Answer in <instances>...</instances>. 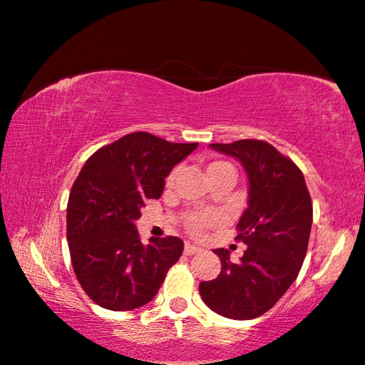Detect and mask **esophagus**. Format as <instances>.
<instances>
[{"mask_svg": "<svg viewBox=\"0 0 365 365\" xmlns=\"http://www.w3.org/2000/svg\"><path fill=\"white\" fill-rule=\"evenodd\" d=\"M200 252H201L200 246H194L191 243H186V246H184V255H196Z\"/></svg>", "mask_w": 365, "mask_h": 365, "instance_id": "34e87169", "label": "esophagus"}]
</instances>
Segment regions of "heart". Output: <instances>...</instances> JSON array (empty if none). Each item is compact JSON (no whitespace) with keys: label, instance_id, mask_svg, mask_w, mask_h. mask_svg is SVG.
<instances>
[{"label":"heart","instance_id":"heart-1","mask_svg":"<svg viewBox=\"0 0 365 365\" xmlns=\"http://www.w3.org/2000/svg\"><path fill=\"white\" fill-rule=\"evenodd\" d=\"M223 168H231V165L226 163H211L210 168H207V171H212V169H223ZM171 181H173V174L168 178V184H171ZM202 226H205V220H200V217H194V220L189 221V230H191L192 233H201Z\"/></svg>","mask_w":365,"mask_h":365}]
</instances>
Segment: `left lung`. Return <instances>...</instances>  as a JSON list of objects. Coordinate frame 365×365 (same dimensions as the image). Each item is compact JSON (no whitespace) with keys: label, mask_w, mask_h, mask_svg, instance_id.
I'll list each match as a JSON object with an SVG mask.
<instances>
[{"label":"left lung","mask_w":365,"mask_h":365,"mask_svg":"<svg viewBox=\"0 0 365 365\" xmlns=\"http://www.w3.org/2000/svg\"><path fill=\"white\" fill-rule=\"evenodd\" d=\"M210 148L238 159L248 178V207L236 226V238L248 248L236 263L228 250H215L221 272L215 280L201 282L200 293L226 319H257L280 300L300 272L314 216L310 194L300 169L268 142L245 139Z\"/></svg>","instance_id":"1"}]
</instances>
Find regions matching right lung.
<instances>
[{"mask_svg":"<svg viewBox=\"0 0 365 365\" xmlns=\"http://www.w3.org/2000/svg\"><path fill=\"white\" fill-rule=\"evenodd\" d=\"M197 144H174L134 132L88 158L70 191L67 240L73 272L102 309L124 312L149 304L182 255L181 238L142 245L135 221L145 200H158L165 178Z\"/></svg>","mask_w":365,"mask_h":365,"instance_id":"obj_1","label":"right lung"}]
</instances>
